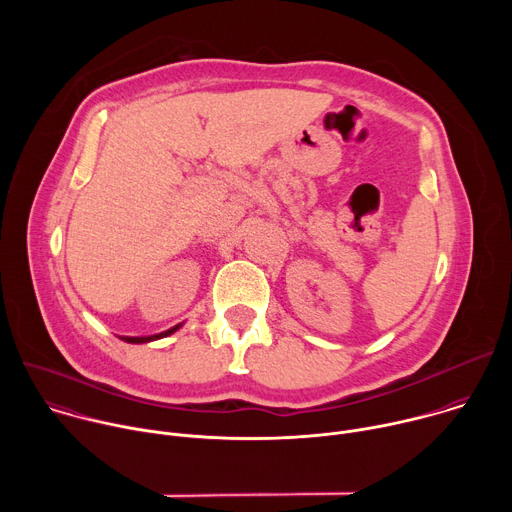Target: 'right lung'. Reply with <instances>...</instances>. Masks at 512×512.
Segmentation results:
<instances>
[{
	"label": "right lung",
	"mask_w": 512,
	"mask_h": 512,
	"mask_svg": "<svg viewBox=\"0 0 512 512\" xmlns=\"http://www.w3.org/2000/svg\"><path fill=\"white\" fill-rule=\"evenodd\" d=\"M184 324V322H182ZM182 324H176V326H172V328H168V330H164V332H160V334H152V336H119L123 342H129V344H145V342H154V340H160V338H166V336H170V334H174L176 330H180L182 328Z\"/></svg>",
	"instance_id": "right-lung-1"
}]
</instances>
